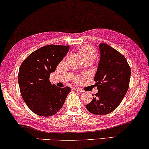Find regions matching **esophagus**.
Here are the masks:
<instances>
[{"instance_id": "1", "label": "esophagus", "mask_w": 149, "mask_h": 149, "mask_svg": "<svg viewBox=\"0 0 149 149\" xmlns=\"http://www.w3.org/2000/svg\"><path fill=\"white\" fill-rule=\"evenodd\" d=\"M73 89L75 91H79V92H83V91H84L83 89H81L80 88H77V87H74V88H73Z\"/></svg>"}]
</instances>
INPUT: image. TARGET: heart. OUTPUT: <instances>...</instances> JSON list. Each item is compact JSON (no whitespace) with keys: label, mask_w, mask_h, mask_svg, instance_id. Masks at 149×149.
Returning <instances> with one entry per match:
<instances>
[{"label":"heart","mask_w":149,"mask_h":149,"mask_svg":"<svg viewBox=\"0 0 149 149\" xmlns=\"http://www.w3.org/2000/svg\"><path fill=\"white\" fill-rule=\"evenodd\" d=\"M77 52H78L82 57L83 61L87 60H92L94 61L96 57V52L95 49L92 46L88 45H85L81 46L77 48ZM81 80L80 77H76L74 79L75 82H79Z\"/></svg>","instance_id":"heart-1"}]
</instances>
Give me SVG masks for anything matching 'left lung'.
Listing matches in <instances>:
<instances>
[{
    "instance_id": "1",
    "label": "left lung",
    "mask_w": 149,
    "mask_h": 149,
    "mask_svg": "<svg viewBox=\"0 0 149 149\" xmlns=\"http://www.w3.org/2000/svg\"><path fill=\"white\" fill-rule=\"evenodd\" d=\"M99 47L100 60L94 77L98 91L85 107L92 114L103 115L121 102L129 88L131 68L125 57L112 47L101 42Z\"/></svg>"
}]
</instances>
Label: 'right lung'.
I'll return each instance as SVG.
<instances>
[{
  "instance_id": "right-lung-1",
  "label": "right lung",
  "mask_w": 149,
  "mask_h": 149,
  "mask_svg": "<svg viewBox=\"0 0 149 149\" xmlns=\"http://www.w3.org/2000/svg\"><path fill=\"white\" fill-rule=\"evenodd\" d=\"M68 50L69 45L42 47L31 53L19 67L17 77L21 95L28 108L36 115L52 116L64 105L70 88L52 85L49 76Z\"/></svg>"
}]
</instances>
